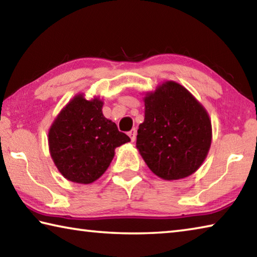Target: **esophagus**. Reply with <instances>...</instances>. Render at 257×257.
Instances as JSON below:
<instances>
[{
    "mask_svg": "<svg viewBox=\"0 0 257 257\" xmlns=\"http://www.w3.org/2000/svg\"><path fill=\"white\" fill-rule=\"evenodd\" d=\"M128 135H129L130 139H132V142H135V141H136V135H137V130L134 128V129L132 130V132H129V133H128Z\"/></svg>",
    "mask_w": 257,
    "mask_h": 257,
    "instance_id": "1",
    "label": "esophagus"
}]
</instances>
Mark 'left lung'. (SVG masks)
Segmentation results:
<instances>
[{
  "instance_id": "1",
  "label": "left lung",
  "mask_w": 257,
  "mask_h": 257,
  "mask_svg": "<svg viewBox=\"0 0 257 257\" xmlns=\"http://www.w3.org/2000/svg\"><path fill=\"white\" fill-rule=\"evenodd\" d=\"M145 119L136 147L152 172L164 180L193 175L207 156L212 142L208 113L184 86L165 81L147 93Z\"/></svg>"
}]
</instances>
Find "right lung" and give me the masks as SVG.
<instances>
[{"label":"right lung","instance_id":"add662e5","mask_svg":"<svg viewBox=\"0 0 257 257\" xmlns=\"http://www.w3.org/2000/svg\"><path fill=\"white\" fill-rule=\"evenodd\" d=\"M98 97L87 101L76 95L56 116L49 132L50 153L64 178L92 184L110 165L114 150L130 142L102 112Z\"/></svg>","mask_w":257,"mask_h":257}]
</instances>
